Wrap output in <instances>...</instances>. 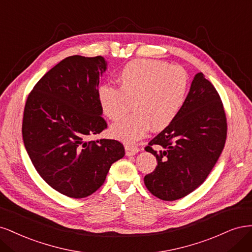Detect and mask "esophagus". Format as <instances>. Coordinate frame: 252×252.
<instances>
[{
  "label": "esophagus",
  "mask_w": 252,
  "mask_h": 252,
  "mask_svg": "<svg viewBox=\"0 0 252 252\" xmlns=\"http://www.w3.org/2000/svg\"><path fill=\"white\" fill-rule=\"evenodd\" d=\"M139 152V148L135 145H126V156H133Z\"/></svg>",
  "instance_id": "esophagus-1"
}]
</instances>
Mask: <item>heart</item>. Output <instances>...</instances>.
Segmentation results:
<instances>
[{
    "label": "heart",
    "mask_w": 252,
    "mask_h": 252,
    "mask_svg": "<svg viewBox=\"0 0 252 252\" xmlns=\"http://www.w3.org/2000/svg\"><path fill=\"white\" fill-rule=\"evenodd\" d=\"M119 88L102 85L98 100L103 114L115 124L111 134L117 139L134 143L149 132L162 131L179 114L188 95L189 80L180 66H169L156 60L128 62L118 73Z\"/></svg>",
    "instance_id": "obj_1"
}]
</instances>
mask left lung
<instances>
[{
  "mask_svg": "<svg viewBox=\"0 0 252 252\" xmlns=\"http://www.w3.org/2000/svg\"><path fill=\"white\" fill-rule=\"evenodd\" d=\"M226 136V115L220 95L200 72L193 77L179 114L145 147L158 162L154 172L144 177L147 189L164 201L188 196L212 172Z\"/></svg>",
  "mask_w": 252,
  "mask_h": 252,
  "instance_id": "obj_1",
  "label": "left lung"
}]
</instances>
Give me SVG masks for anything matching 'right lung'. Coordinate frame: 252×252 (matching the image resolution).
<instances>
[{"instance_id": "add662e5", "label": "right lung", "mask_w": 252, "mask_h": 252, "mask_svg": "<svg viewBox=\"0 0 252 252\" xmlns=\"http://www.w3.org/2000/svg\"><path fill=\"white\" fill-rule=\"evenodd\" d=\"M105 69L102 56H69L38 80L24 109L22 134L32 164L46 183L70 198L95 192L125 156L117 140L86 141L108 126L97 95Z\"/></svg>"}]
</instances>
